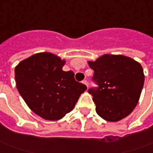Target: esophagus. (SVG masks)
I'll return each mask as SVG.
<instances>
[{
    "instance_id": "1",
    "label": "esophagus",
    "mask_w": 153,
    "mask_h": 153,
    "mask_svg": "<svg viewBox=\"0 0 153 153\" xmlns=\"http://www.w3.org/2000/svg\"><path fill=\"white\" fill-rule=\"evenodd\" d=\"M82 83H83L84 85H85L88 87V82H87V80H83V81H82Z\"/></svg>"
}]
</instances>
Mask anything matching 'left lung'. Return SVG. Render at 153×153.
<instances>
[{"label":"left lung","mask_w":153,"mask_h":153,"mask_svg":"<svg viewBox=\"0 0 153 153\" xmlns=\"http://www.w3.org/2000/svg\"><path fill=\"white\" fill-rule=\"evenodd\" d=\"M88 64L97 88L89 89L96 111L103 119L116 122L127 117L140 99L145 76L138 62L123 55H105Z\"/></svg>","instance_id":"1"}]
</instances>
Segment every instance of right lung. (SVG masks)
Masks as SVG:
<instances>
[{
  "mask_svg": "<svg viewBox=\"0 0 153 153\" xmlns=\"http://www.w3.org/2000/svg\"><path fill=\"white\" fill-rule=\"evenodd\" d=\"M65 60L50 52H40L20 62L15 68L16 86L35 114L58 120L73 110L87 87L65 72Z\"/></svg>",
  "mask_w": 153,
  "mask_h": 153,
  "instance_id": "right-lung-1",
  "label": "right lung"
}]
</instances>
